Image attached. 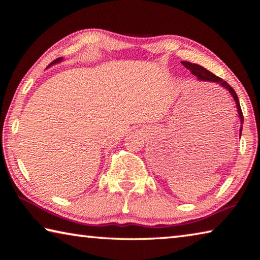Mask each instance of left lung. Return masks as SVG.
Masks as SVG:
<instances>
[{
  "label": "left lung",
  "instance_id": "obj_1",
  "mask_svg": "<svg viewBox=\"0 0 260 260\" xmlns=\"http://www.w3.org/2000/svg\"><path fill=\"white\" fill-rule=\"evenodd\" d=\"M182 64L184 66V67L186 69H189L191 73L197 76L199 79L200 80H208V81H213V82H218V84H220L221 86H223L224 88H227V89L230 91L231 95H233L234 99L236 101V104H237V108H238V113H239V117H240V120L241 123H244V115H242V112H241V107H240V104H239V99H238V96H237L236 91L234 90V88L231 87L230 85L227 84V81L222 80L220 77L213 75L212 73H210L209 70H207L206 68L201 67V66L199 64H196V63H191V62H187V61H182ZM240 136H241V128H240Z\"/></svg>",
  "mask_w": 260,
  "mask_h": 260
}]
</instances>
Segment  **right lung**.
Returning <instances> with one entry per match:
<instances>
[{"label":"right lung","mask_w":260,"mask_h":260,"mask_svg":"<svg viewBox=\"0 0 260 260\" xmlns=\"http://www.w3.org/2000/svg\"><path fill=\"white\" fill-rule=\"evenodd\" d=\"M60 60H61V58H58V59H56V60H54V61H52V63H56V62L60 61Z\"/></svg>","instance_id":"1"}]
</instances>
